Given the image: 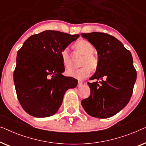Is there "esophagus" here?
<instances>
[{"label":"esophagus","mask_w":146,"mask_h":146,"mask_svg":"<svg viewBox=\"0 0 146 146\" xmlns=\"http://www.w3.org/2000/svg\"><path fill=\"white\" fill-rule=\"evenodd\" d=\"M82 85V82H78V87H81Z\"/></svg>","instance_id":"1"}]
</instances>
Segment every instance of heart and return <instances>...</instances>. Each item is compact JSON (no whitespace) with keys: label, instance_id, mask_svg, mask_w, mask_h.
Masks as SVG:
<instances>
[{"label":"heart","instance_id":"heart-1","mask_svg":"<svg viewBox=\"0 0 146 146\" xmlns=\"http://www.w3.org/2000/svg\"><path fill=\"white\" fill-rule=\"evenodd\" d=\"M74 46L79 53L84 56L80 63V66L83 67L78 70H68L66 74L68 76L74 78L78 80H83L90 74V69L94 70L98 67V62L95 56L92 54L94 51V47L90 42L84 39L77 41ZM60 56L64 66L66 68H70L72 66V58L70 52L68 48H65L61 51Z\"/></svg>","mask_w":146,"mask_h":146}]
</instances>
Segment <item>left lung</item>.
Wrapping results in <instances>:
<instances>
[{"instance_id":"obj_1","label":"left lung","mask_w":146,"mask_h":146,"mask_svg":"<svg viewBox=\"0 0 146 146\" xmlns=\"http://www.w3.org/2000/svg\"><path fill=\"white\" fill-rule=\"evenodd\" d=\"M92 44L98 54L96 73L88 82L90 95L82 100V105L91 116L108 118L121 110L130 100L137 72L131 54L113 36L94 32L82 33Z\"/></svg>"}]
</instances>
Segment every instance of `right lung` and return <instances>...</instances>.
Here are the masks:
<instances>
[{
  "label": "right lung",
  "instance_id": "add662e5",
  "mask_svg": "<svg viewBox=\"0 0 146 146\" xmlns=\"http://www.w3.org/2000/svg\"><path fill=\"white\" fill-rule=\"evenodd\" d=\"M79 35L45 31L30 36L18 51L14 71L16 92L24 110L34 117L56 113L69 88L77 80L62 75L65 70L60 53Z\"/></svg>",
  "mask_w": 146,
  "mask_h": 146
}]
</instances>
